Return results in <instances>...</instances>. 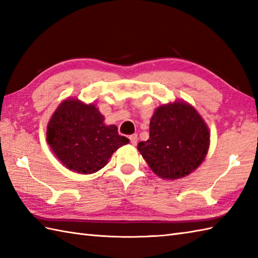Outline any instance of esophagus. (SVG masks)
Here are the masks:
<instances>
[{
	"label": "esophagus",
	"mask_w": 258,
	"mask_h": 258,
	"mask_svg": "<svg viewBox=\"0 0 258 258\" xmlns=\"http://www.w3.org/2000/svg\"><path fill=\"white\" fill-rule=\"evenodd\" d=\"M130 141H131V144L136 145V143H138V135L136 134L130 135Z\"/></svg>",
	"instance_id": "esophagus-1"
}]
</instances>
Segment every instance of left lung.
I'll return each mask as SVG.
<instances>
[{
    "label": "left lung",
    "mask_w": 258,
    "mask_h": 258,
    "mask_svg": "<svg viewBox=\"0 0 258 258\" xmlns=\"http://www.w3.org/2000/svg\"><path fill=\"white\" fill-rule=\"evenodd\" d=\"M210 147L207 125L194 107L175 102L158 107L150 122V139L138 150L162 178L176 179L200 166Z\"/></svg>",
    "instance_id": "8db88e82"
}]
</instances>
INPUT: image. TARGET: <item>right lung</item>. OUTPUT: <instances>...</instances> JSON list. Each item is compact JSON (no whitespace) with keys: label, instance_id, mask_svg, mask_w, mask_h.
<instances>
[{"label":"right lung","instance_id":"right-lung-1","mask_svg":"<svg viewBox=\"0 0 258 258\" xmlns=\"http://www.w3.org/2000/svg\"><path fill=\"white\" fill-rule=\"evenodd\" d=\"M46 140L65 166L82 174L100 171L115 151L130 142L116 126L104 124L93 104L79 100L61 103L48 122Z\"/></svg>","mask_w":258,"mask_h":258}]
</instances>
